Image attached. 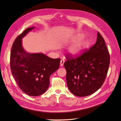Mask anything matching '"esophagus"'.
<instances>
[{
  "label": "esophagus",
  "mask_w": 121,
  "mask_h": 121,
  "mask_svg": "<svg viewBox=\"0 0 121 121\" xmlns=\"http://www.w3.org/2000/svg\"><path fill=\"white\" fill-rule=\"evenodd\" d=\"M65 63V60H60V67H63L64 65V64Z\"/></svg>",
  "instance_id": "1"
}]
</instances>
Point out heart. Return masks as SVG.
Here are the masks:
<instances>
[{"mask_svg":"<svg viewBox=\"0 0 121 121\" xmlns=\"http://www.w3.org/2000/svg\"><path fill=\"white\" fill-rule=\"evenodd\" d=\"M82 37L81 36H79L77 37L74 40V42L79 41L81 40ZM88 42L85 40H82L76 43L72 47L69 48V52L72 55L74 56H79L82 54L85 50L88 48Z\"/></svg>","mask_w":121,"mask_h":121,"instance_id":"b5f03b06","label":"heart"}]
</instances>
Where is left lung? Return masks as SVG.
Segmentation results:
<instances>
[{
	"label": "left lung",
	"instance_id": "obj_1",
	"mask_svg": "<svg viewBox=\"0 0 121 121\" xmlns=\"http://www.w3.org/2000/svg\"><path fill=\"white\" fill-rule=\"evenodd\" d=\"M65 62L66 81L69 90L79 97L96 92L104 84L110 62V56L104 40L97 33L95 44L81 56H66Z\"/></svg>",
	"mask_w": 121,
	"mask_h": 121
}]
</instances>
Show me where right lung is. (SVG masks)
<instances>
[{"label": "right lung", "mask_w": 121, "mask_h": 121, "mask_svg": "<svg viewBox=\"0 0 121 121\" xmlns=\"http://www.w3.org/2000/svg\"><path fill=\"white\" fill-rule=\"evenodd\" d=\"M35 27L28 28L16 38L11 50L10 69L21 90L32 96H39L48 89L50 76L59 68L60 58H50L41 53L27 52L22 38Z\"/></svg>", "instance_id": "add662e5"}]
</instances>
